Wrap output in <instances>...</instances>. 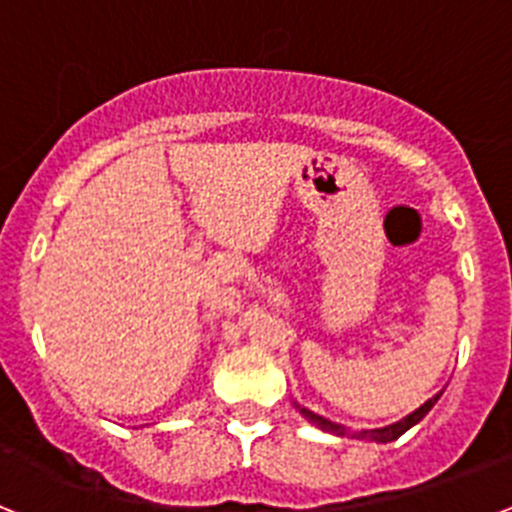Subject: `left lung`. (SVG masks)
Masks as SVG:
<instances>
[{"label":"left lung","mask_w":512,"mask_h":512,"mask_svg":"<svg viewBox=\"0 0 512 512\" xmlns=\"http://www.w3.org/2000/svg\"><path fill=\"white\" fill-rule=\"evenodd\" d=\"M438 397H441V392H438L436 397H431V400H428V402H423V405H420V408L415 410V413H410L408 418H402L400 423H392V425H387V428H377V431H361V433H354V436H359V438H374V441H377V443L395 441V438H400L402 433L408 431V428H413L415 423H420V420H423L425 415H428V410H431L433 405H436ZM302 415H305L307 420H312V423L318 425V428H323V431L338 433V436H343V433H346V428H341V425H336V423H330V420L320 418V415L310 413V410L302 408Z\"/></svg>","instance_id":"1"}]
</instances>
